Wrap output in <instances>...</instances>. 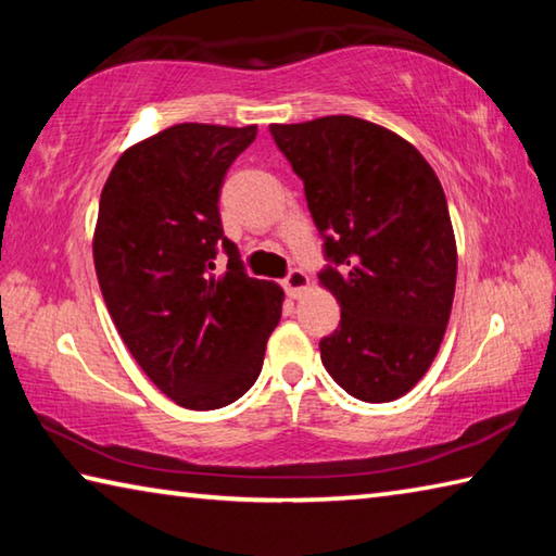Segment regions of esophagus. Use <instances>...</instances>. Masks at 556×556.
<instances>
[{
    "instance_id": "1",
    "label": "esophagus",
    "mask_w": 556,
    "mask_h": 556,
    "mask_svg": "<svg viewBox=\"0 0 556 556\" xmlns=\"http://www.w3.org/2000/svg\"><path fill=\"white\" fill-rule=\"evenodd\" d=\"M306 287H308V277L301 269H291L285 277V289L291 299H299L301 291H304Z\"/></svg>"
}]
</instances>
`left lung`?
I'll list each match as a JSON object with an SVG mask.
<instances>
[{
	"instance_id": "left-lung-1",
	"label": "left lung",
	"mask_w": 556,
	"mask_h": 556,
	"mask_svg": "<svg viewBox=\"0 0 556 556\" xmlns=\"http://www.w3.org/2000/svg\"><path fill=\"white\" fill-rule=\"evenodd\" d=\"M324 238L321 285L341 324L321 361L363 402L407 394L444 338L456 240L434 168L394 131L351 115L271 125Z\"/></svg>"
}]
</instances>
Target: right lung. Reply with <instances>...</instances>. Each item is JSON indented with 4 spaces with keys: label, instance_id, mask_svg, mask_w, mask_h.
<instances>
[{
    "label": "right lung",
    "instance_id": "right-lung-1",
    "mask_svg": "<svg viewBox=\"0 0 556 556\" xmlns=\"http://www.w3.org/2000/svg\"><path fill=\"white\" fill-rule=\"evenodd\" d=\"M257 127L184 122L129 147L100 195L92 257L102 299L149 380L186 409H220L262 370L281 316L225 238L220 188ZM223 249L229 267L212 275Z\"/></svg>",
    "mask_w": 556,
    "mask_h": 556
}]
</instances>
